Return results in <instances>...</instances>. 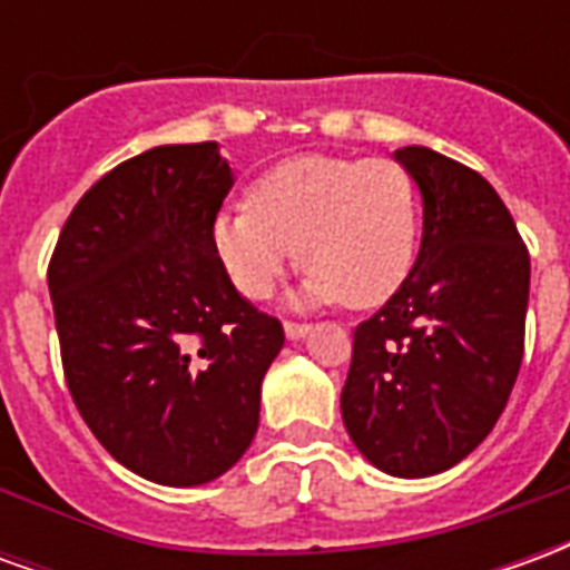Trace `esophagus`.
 Here are the masks:
<instances>
[{
	"label": "esophagus",
	"instance_id": "obj_1",
	"mask_svg": "<svg viewBox=\"0 0 570 570\" xmlns=\"http://www.w3.org/2000/svg\"><path fill=\"white\" fill-rule=\"evenodd\" d=\"M308 323H293V321H286L284 323V333H286V338H293V342H296V338H305V335H308Z\"/></svg>",
	"mask_w": 570,
	"mask_h": 570
}]
</instances>
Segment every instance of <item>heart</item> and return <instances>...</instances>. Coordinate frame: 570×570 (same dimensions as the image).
I'll use <instances>...</instances> for the list:
<instances>
[{
  "instance_id": "b5f03b06",
  "label": "heart",
  "mask_w": 570,
  "mask_h": 570,
  "mask_svg": "<svg viewBox=\"0 0 570 570\" xmlns=\"http://www.w3.org/2000/svg\"><path fill=\"white\" fill-rule=\"evenodd\" d=\"M419 191L384 158L302 155L256 179L249 204L213 216L216 259L247 298L272 296L289 262L308 265L305 302L372 308L391 298L415 259Z\"/></svg>"
}]
</instances>
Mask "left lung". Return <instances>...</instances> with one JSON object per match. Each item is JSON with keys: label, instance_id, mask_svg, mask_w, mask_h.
Returning <instances> with one entry per match:
<instances>
[{"label": "left lung", "instance_id": "8db88e82", "mask_svg": "<svg viewBox=\"0 0 570 570\" xmlns=\"http://www.w3.org/2000/svg\"><path fill=\"white\" fill-rule=\"evenodd\" d=\"M394 158L421 191V249L354 330L342 419L370 464L419 479L464 461L501 419L525 351L531 262L489 179L428 146Z\"/></svg>", "mask_w": 570, "mask_h": 570}]
</instances>
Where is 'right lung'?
Returning a JSON list of instances; mask_svg holds the SVG:
<instances>
[{"label": "right lung", "instance_id": "add662e5", "mask_svg": "<svg viewBox=\"0 0 570 570\" xmlns=\"http://www.w3.org/2000/svg\"><path fill=\"white\" fill-rule=\"evenodd\" d=\"M232 183L216 142L155 146L81 195L48 265L69 394L106 452L158 485L240 461L284 347L213 253Z\"/></svg>", "mask_w": 570, "mask_h": 570}]
</instances>
